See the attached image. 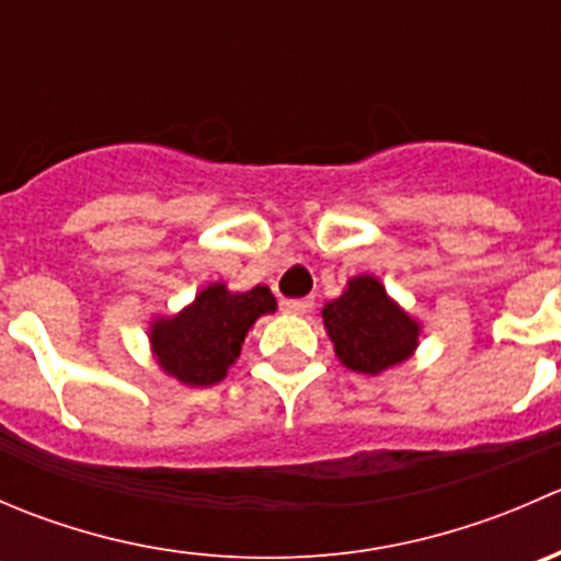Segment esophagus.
<instances>
[{"mask_svg": "<svg viewBox=\"0 0 561 561\" xmlns=\"http://www.w3.org/2000/svg\"><path fill=\"white\" fill-rule=\"evenodd\" d=\"M312 307H314L312 298H285V301H282V309L293 314H307Z\"/></svg>", "mask_w": 561, "mask_h": 561, "instance_id": "obj_1", "label": "esophagus"}]
</instances>
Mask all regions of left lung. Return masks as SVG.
<instances>
[{
  "label": "left lung",
  "instance_id": "1",
  "mask_svg": "<svg viewBox=\"0 0 561 561\" xmlns=\"http://www.w3.org/2000/svg\"><path fill=\"white\" fill-rule=\"evenodd\" d=\"M322 322L339 360L360 375L401 364L417 344V325L390 301L375 276L350 279L347 290L325 304Z\"/></svg>",
  "mask_w": 561,
  "mask_h": 561
}]
</instances>
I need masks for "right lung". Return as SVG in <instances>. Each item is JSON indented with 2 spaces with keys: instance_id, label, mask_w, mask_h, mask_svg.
I'll list each match as a JSON object with an SVG mask.
<instances>
[{
  "instance_id": "obj_1",
  "label": "right lung",
  "mask_w": 561,
  "mask_h": 561,
  "mask_svg": "<svg viewBox=\"0 0 561 561\" xmlns=\"http://www.w3.org/2000/svg\"><path fill=\"white\" fill-rule=\"evenodd\" d=\"M276 309L268 287L230 293L211 285L184 312L151 328L157 360L168 375L186 386H214L241 355L247 331L260 314Z\"/></svg>"
}]
</instances>
